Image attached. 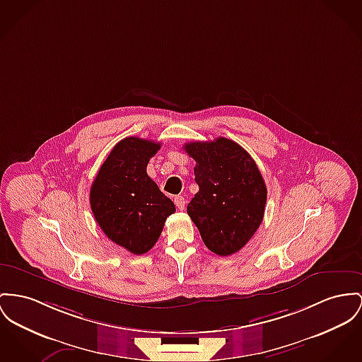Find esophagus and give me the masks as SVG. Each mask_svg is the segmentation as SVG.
I'll return each mask as SVG.
<instances>
[{
    "mask_svg": "<svg viewBox=\"0 0 362 362\" xmlns=\"http://www.w3.org/2000/svg\"><path fill=\"white\" fill-rule=\"evenodd\" d=\"M174 203H175L178 210H184L185 209V199H184V196H175L174 197Z\"/></svg>",
    "mask_w": 362,
    "mask_h": 362,
    "instance_id": "obj_1",
    "label": "esophagus"
}]
</instances>
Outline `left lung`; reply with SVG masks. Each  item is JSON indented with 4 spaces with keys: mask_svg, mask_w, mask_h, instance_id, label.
Wrapping results in <instances>:
<instances>
[{
    "mask_svg": "<svg viewBox=\"0 0 362 362\" xmlns=\"http://www.w3.org/2000/svg\"><path fill=\"white\" fill-rule=\"evenodd\" d=\"M194 159L199 192L187 207L206 247L226 257L254 236L265 214V181L255 160L240 145L219 137L184 145Z\"/></svg>",
    "mask_w": 362,
    "mask_h": 362,
    "instance_id": "1",
    "label": "left lung"
}]
</instances>
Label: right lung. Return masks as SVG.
<instances>
[{"mask_svg": "<svg viewBox=\"0 0 362 362\" xmlns=\"http://www.w3.org/2000/svg\"><path fill=\"white\" fill-rule=\"evenodd\" d=\"M160 144L126 137L101 165L90 188V207L110 240L134 255L149 251L159 239L174 203L146 174Z\"/></svg>", "mask_w": 362, "mask_h": 362, "instance_id": "right-lung-1", "label": "right lung"}]
</instances>
